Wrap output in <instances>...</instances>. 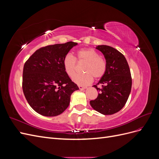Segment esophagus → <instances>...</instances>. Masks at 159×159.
Listing matches in <instances>:
<instances>
[{
  "instance_id": "1",
  "label": "esophagus",
  "mask_w": 159,
  "mask_h": 159,
  "mask_svg": "<svg viewBox=\"0 0 159 159\" xmlns=\"http://www.w3.org/2000/svg\"><path fill=\"white\" fill-rule=\"evenodd\" d=\"M78 87L80 90H84L85 89L87 88V87H85V86H81V85H79Z\"/></svg>"
}]
</instances>
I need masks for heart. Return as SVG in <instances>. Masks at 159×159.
Wrapping results in <instances>:
<instances>
[{"instance_id":"b5f03b06","label":"heart","mask_w":159,"mask_h":159,"mask_svg":"<svg viewBox=\"0 0 159 159\" xmlns=\"http://www.w3.org/2000/svg\"><path fill=\"white\" fill-rule=\"evenodd\" d=\"M77 60L85 61L82 74H76L73 77V81L79 85H87L95 79L102 78L107 70V62L103 57L99 56V53L93 49H81L77 52ZM63 66L66 74L73 76L77 67L74 56L70 53L67 54L63 59Z\"/></svg>"}]
</instances>
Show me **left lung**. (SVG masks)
Wrapping results in <instances>:
<instances>
[{
  "label": "left lung",
  "mask_w": 159,
  "mask_h": 159,
  "mask_svg": "<svg viewBox=\"0 0 159 159\" xmlns=\"http://www.w3.org/2000/svg\"><path fill=\"white\" fill-rule=\"evenodd\" d=\"M103 53L107 62V70L99 82L93 87L99 91L98 98L89 102L93 109L103 115L119 111L125 105L131 93L132 79L125 56L114 48L106 45L96 47ZM102 84V88H97Z\"/></svg>",
  "instance_id": "obj_1"
}]
</instances>
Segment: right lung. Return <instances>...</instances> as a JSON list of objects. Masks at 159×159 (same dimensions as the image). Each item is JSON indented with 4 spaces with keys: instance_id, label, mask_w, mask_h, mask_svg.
I'll return each mask as SVG.
<instances>
[{
    "instance_id": "1",
    "label": "right lung",
    "mask_w": 159,
    "mask_h": 159,
    "mask_svg": "<svg viewBox=\"0 0 159 159\" xmlns=\"http://www.w3.org/2000/svg\"><path fill=\"white\" fill-rule=\"evenodd\" d=\"M77 44L68 42L42 47L25 62L23 93L38 113L46 117L60 115L69 106L72 93L79 89L63 66L64 56Z\"/></svg>"
}]
</instances>
